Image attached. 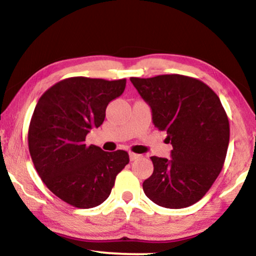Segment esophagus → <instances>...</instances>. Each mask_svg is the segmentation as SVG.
<instances>
[{"mask_svg":"<svg viewBox=\"0 0 256 256\" xmlns=\"http://www.w3.org/2000/svg\"><path fill=\"white\" fill-rule=\"evenodd\" d=\"M141 157V155H138V154H135V152H129V158H130V160H138Z\"/></svg>","mask_w":256,"mask_h":256,"instance_id":"obj_1","label":"esophagus"}]
</instances>
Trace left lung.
Segmentation results:
<instances>
[{"mask_svg":"<svg viewBox=\"0 0 256 256\" xmlns=\"http://www.w3.org/2000/svg\"><path fill=\"white\" fill-rule=\"evenodd\" d=\"M130 82L149 104L152 122L166 132L171 158L150 157L154 172L143 182L150 200L184 208L204 197L219 176L230 142V122L219 96L200 80L180 74Z\"/></svg>","mask_w":256,"mask_h":256,"instance_id":"8db88e82","label":"left lung"}]
</instances>
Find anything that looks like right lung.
<instances>
[{"label": "right lung", "instance_id": "add662e5", "mask_svg": "<svg viewBox=\"0 0 256 256\" xmlns=\"http://www.w3.org/2000/svg\"><path fill=\"white\" fill-rule=\"evenodd\" d=\"M124 87L126 79L73 76L51 86L34 108L28 132L34 166L48 190L74 208L102 204L129 163L124 150L108 152L85 143Z\"/></svg>", "mask_w": 256, "mask_h": 256}]
</instances>
